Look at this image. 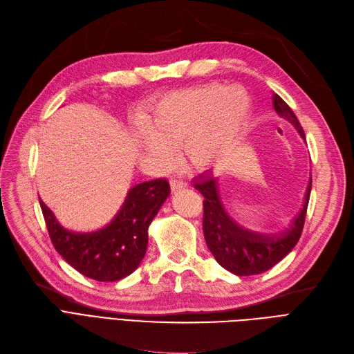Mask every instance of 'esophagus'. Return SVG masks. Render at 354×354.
Wrapping results in <instances>:
<instances>
[{"mask_svg": "<svg viewBox=\"0 0 354 354\" xmlns=\"http://www.w3.org/2000/svg\"><path fill=\"white\" fill-rule=\"evenodd\" d=\"M170 186H171L173 192H177L180 189H186L187 187V183L180 180V178H171L170 180Z\"/></svg>", "mask_w": 354, "mask_h": 354, "instance_id": "esophagus-1", "label": "esophagus"}]
</instances>
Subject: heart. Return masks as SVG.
<instances>
[{
    "label": "heart",
    "mask_w": 354,
    "mask_h": 354,
    "mask_svg": "<svg viewBox=\"0 0 354 354\" xmlns=\"http://www.w3.org/2000/svg\"><path fill=\"white\" fill-rule=\"evenodd\" d=\"M249 116V100L236 88L207 83L164 95L141 116L138 141L149 156L167 162L181 142L192 167H213L236 142Z\"/></svg>",
    "instance_id": "obj_1"
}]
</instances>
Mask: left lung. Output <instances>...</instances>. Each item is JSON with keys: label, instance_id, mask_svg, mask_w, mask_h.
<instances>
[{"label": "left lung", "instance_id": "left-lung-1", "mask_svg": "<svg viewBox=\"0 0 354 354\" xmlns=\"http://www.w3.org/2000/svg\"><path fill=\"white\" fill-rule=\"evenodd\" d=\"M272 105L277 113L290 121L306 140L295 113L278 95L272 96ZM193 186L205 196L203 233L206 245L218 265L226 271L238 277L262 274L287 257L299 241L311 193V178L307 186L304 205L292 218L290 227L278 233L255 232L233 221L218 194L217 177L213 171L198 176L193 180Z\"/></svg>", "mask_w": 354, "mask_h": 354}]
</instances>
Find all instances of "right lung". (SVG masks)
Wrapping results in <instances>:
<instances>
[{
  "label": "right lung",
  "mask_w": 354,
  "mask_h": 354,
  "mask_svg": "<svg viewBox=\"0 0 354 354\" xmlns=\"http://www.w3.org/2000/svg\"><path fill=\"white\" fill-rule=\"evenodd\" d=\"M170 196L164 178L140 183L128 190L112 221L91 232L64 227L39 197L50 239L76 271L100 282L120 281L140 266L148 245V227Z\"/></svg>",
  "instance_id": "1"
}]
</instances>
